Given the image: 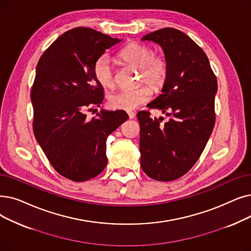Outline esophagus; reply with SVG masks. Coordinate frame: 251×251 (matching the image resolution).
I'll list each match as a JSON object with an SVG mask.
<instances>
[{
    "mask_svg": "<svg viewBox=\"0 0 251 251\" xmlns=\"http://www.w3.org/2000/svg\"><path fill=\"white\" fill-rule=\"evenodd\" d=\"M127 114L129 116V119H134L135 118V113H133L132 111H128Z\"/></svg>",
    "mask_w": 251,
    "mask_h": 251,
    "instance_id": "obj_1",
    "label": "esophagus"
}]
</instances>
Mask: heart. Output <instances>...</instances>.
I'll return each instance as SVG.
<instances>
[{
	"label": "heart",
	"instance_id": "1",
	"mask_svg": "<svg viewBox=\"0 0 251 251\" xmlns=\"http://www.w3.org/2000/svg\"><path fill=\"white\" fill-rule=\"evenodd\" d=\"M122 60L134 65L140 70V79L154 89H159L164 84L167 75V64L161 56L154 55V51L140 43H131L119 53ZM93 74L96 81L102 87L111 88L115 78L111 57L103 54L96 59L93 65ZM151 95V90L147 86L135 89H123L108 96V104L115 110L130 111L146 103Z\"/></svg>",
	"mask_w": 251,
	"mask_h": 251
}]
</instances>
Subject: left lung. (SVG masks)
Returning <instances> with one entry per match:
<instances>
[{"mask_svg": "<svg viewBox=\"0 0 251 251\" xmlns=\"http://www.w3.org/2000/svg\"><path fill=\"white\" fill-rule=\"evenodd\" d=\"M141 41H151L165 54L167 75L161 94L148 103L169 116L137 114L140 126V166L159 181L177 179L197 162L215 123L217 81L205 52L182 31L165 27Z\"/></svg>", "mask_w": 251, "mask_h": 251, "instance_id": "obj_1", "label": "left lung"}]
</instances>
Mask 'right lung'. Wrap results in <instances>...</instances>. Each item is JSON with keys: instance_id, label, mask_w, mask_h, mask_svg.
I'll list each match as a JSON object with an SVG mask.
<instances>
[{"instance_id": "right-lung-1", "label": "right lung", "mask_w": 251, "mask_h": 251, "mask_svg": "<svg viewBox=\"0 0 251 251\" xmlns=\"http://www.w3.org/2000/svg\"><path fill=\"white\" fill-rule=\"evenodd\" d=\"M122 40L89 27L64 32L41 56L30 100L35 137L53 168L74 181L91 179L104 169L106 138L127 121L125 111H85L103 100L96 81V59Z\"/></svg>"}]
</instances>
